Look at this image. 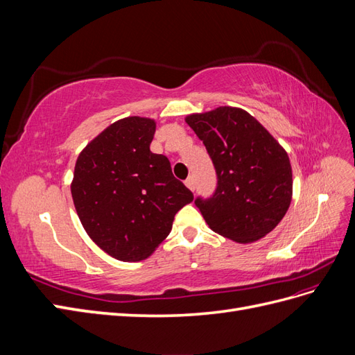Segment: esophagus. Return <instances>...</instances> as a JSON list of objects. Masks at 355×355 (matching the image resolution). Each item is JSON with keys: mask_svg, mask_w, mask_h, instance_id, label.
I'll list each match as a JSON object with an SVG mask.
<instances>
[{"mask_svg": "<svg viewBox=\"0 0 355 355\" xmlns=\"http://www.w3.org/2000/svg\"><path fill=\"white\" fill-rule=\"evenodd\" d=\"M185 185H187L191 191H194V189H196V182H194V178L189 176V178L185 180Z\"/></svg>", "mask_w": 355, "mask_h": 355, "instance_id": "esophagus-1", "label": "esophagus"}]
</instances>
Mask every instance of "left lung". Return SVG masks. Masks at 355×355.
Here are the masks:
<instances>
[{"label":"left lung","mask_w":355,"mask_h":355,"mask_svg":"<svg viewBox=\"0 0 355 355\" xmlns=\"http://www.w3.org/2000/svg\"><path fill=\"white\" fill-rule=\"evenodd\" d=\"M188 125L202 141L218 175V188L197 198L209 228L241 244L271 232L292 201V166L284 148L241 108L191 114Z\"/></svg>","instance_id":"obj_1"}]
</instances>
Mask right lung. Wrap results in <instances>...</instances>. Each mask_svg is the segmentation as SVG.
I'll return each mask as SVG.
<instances>
[{
  "label": "right lung",
  "instance_id": "1",
  "mask_svg": "<svg viewBox=\"0 0 355 355\" xmlns=\"http://www.w3.org/2000/svg\"><path fill=\"white\" fill-rule=\"evenodd\" d=\"M155 121L127 116L108 125L80 153L71 194L89 237L123 262L151 256L175 214L194 200L171 173L166 155L149 149Z\"/></svg>",
  "mask_w": 355,
  "mask_h": 355
}]
</instances>
